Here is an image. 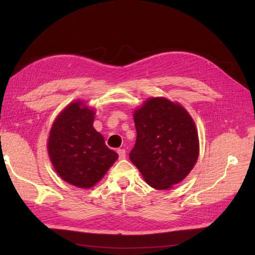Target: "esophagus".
<instances>
[{"mask_svg": "<svg viewBox=\"0 0 255 255\" xmlns=\"http://www.w3.org/2000/svg\"><path fill=\"white\" fill-rule=\"evenodd\" d=\"M117 153H118L120 158H125V157H126V150H125L124 148H119V149L117 150Z\"/></svg>", "mask_w": 255, "mask_h": 255, "instance_id": "esophagus-1", "label": "esophagus"}]
</instances>
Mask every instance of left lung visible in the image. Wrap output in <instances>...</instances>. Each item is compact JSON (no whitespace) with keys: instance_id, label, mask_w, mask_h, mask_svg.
<instances>
[{"instance_id":"left-lung-1","label":"left lung","mask_w":255,"mask_h":255,"mask_svg":"<svg viewBox=\"0 0 255 255\" xmlns=\"http://www.w3.org/2000/svg\"><path fill=\"white\" fill-rule=\"evenodd\" d=\"M136 143L129 158L150 187L165 190L193 169L199 139L191 116L179 103L150 98L133 114Z\"/></svg>"}]
</instances>
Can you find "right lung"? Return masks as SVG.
<instances>
[{
	"instance_id": "obj_1",
	"label": "right lung",
	"mask_w": 255,
	"mask_h": 255,
	"mask_svg": "<svg viewBox=\"0 0 255 255\" xmlns=\"http://www.w3.org/2000/svg\"><path fill=\"white\" fill-rule=\"evenodd\" d=\"M94 110L75 101L53 124L48 154L56 172L67 183L89 189L102 179L118 158L93 127Z\"/></svg>"
}]
</instances>
